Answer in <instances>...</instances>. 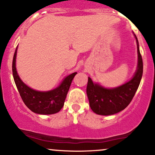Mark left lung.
<instances>
[{"label":"left lung","mask_w":155,"mask_h":155,"mask_svg":"<svg viewBox=\"0 0 155 155\" xmlns=\"http://www.w3.org/2000/svg\"><path fill=\"white\" fill-rule=\"evenodd\" d=\"M135 38L138 54V64L135 76L130 81L114 89H107L93 84L91 78L88 77L87 95L91 108L98 115H110L119 113L130 104L135 96L143 75V59L136 36Z\"/></svg>","instance_id":"1"}]
</instances>
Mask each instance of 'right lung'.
I'll return each mask as SVG.
<instances>
[{
	"label": "right lung",
	"instance_id": "right-lung-1",
	"mask_svg": "<svg viewBox=\"0 0 155 155\" xmlns=\"http://www.w3.org/2000/svg\"><path fill=\"white\" fill-rule=\"evenodd\" d=\"M17 48L12 60V74L14 80L22 100L26 107L34 113L42 115H50L58 113L64 106V100L72 82L77 73L69 75L64 79L62 84L54 91L40 92L32 90L26 86L17 74L15 68Z\"/></svg>",
	"mask_w": 155,
	"mask_h": 155
}]
</instances>
